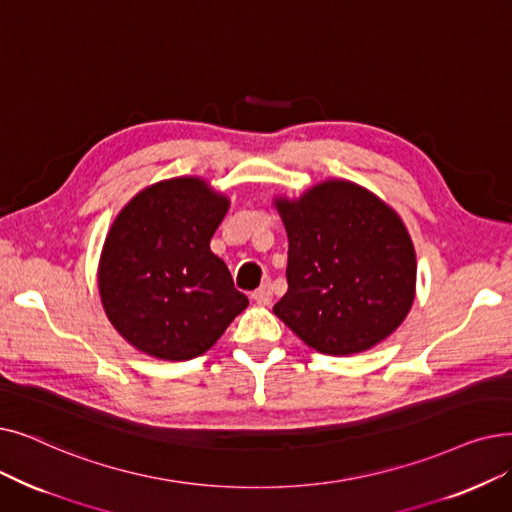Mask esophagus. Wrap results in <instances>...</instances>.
Returning <instances> with one entry per match:
<instances>
[{"mask_svg": "<svg viewBox=\"0 0 512 512\" xmlns=\"http://www.w3.org/2000/svg\"><path fill=\"white\" fill-rule=\"evenodd\" d=\"M253 299H255V303H259V305H270L272 299H274L272 284H270V282L261 284V286L257 288V291H253Z\"/></svg>", "mask_w": 512, "mask_h": 512, "instance_id": "1", "label": "esophagus"}]
</instances>
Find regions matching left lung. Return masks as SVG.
Here are the masks:
<instances>
[{
    "instance_id": "left-lung-1",
    "label": "left lung",
    "mask_w": 512,
    "mask_h": 512,
    "mask_svg": "<svg viewBox=\"0 0 512 512\" xmlns=\"http://www.w3.org/2000/svg\"><path fill=\"white\" fill-rule=\"evenodd\" d=\"M274 205L288 236V291L274 314L309 347L360 353L402 324L416 293L412 238L370 190L326 180Z\"/></svg>"
}]
</instances>
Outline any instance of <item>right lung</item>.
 I'll list each match as a JSON object with an SVG mask.
<instances>
[{"mask_svg": "<svg viewBox=\"0 0 512 512\" xmlns=\"http://www.w3.org/2000/svg\"><path fill=\"white\" fill-rule=\"evenodd\" d=\"M228 207L201 177H173L121 209L104 240L98 288L129 345L159 360H192L249 305L209 247Z\"/></svg>", "mask_w": 512, "mask_h": 512, "instance_id": "right-lung-1", "label": "right lung"}]
</instances>
